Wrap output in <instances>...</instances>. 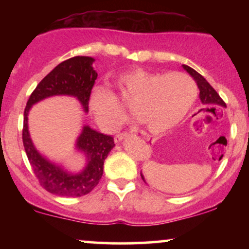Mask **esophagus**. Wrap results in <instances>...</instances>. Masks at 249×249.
Returning a JSON list of instances; mask_svg holds the SVG:
<instances>
[{"label": "esophagus", "instance_id": "1", "mask_svg": "<svg viewBox=\"0 0 249 249\" xmlns=\"http://www.w3.org/2000/svg\"><path fill=\"white\" fill-rule=\"evenodd\" d=\"M128 134H130V133H127V132L117 133L116 136H115V142H122L123 139H125V138H126V137H128Z\"/></svg>", "mask_w": 249, "mask_h": 249}]
</instances>
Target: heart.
<instances>
[{"label": "heart", "mask_w": 249, "mask_h": 249, "mask_svg": "<svg viewBox=\"0 0 249 249\" xmlns=\"http://www.w3.org/2000/svg\"><path fill=\"white\" fill-rule=\"evenodd\" d=\"M116 84L117 95L99 85L92 90L89 102L96 121L107 131L115 130L124 121V105L150 132H165L187 115L198 95L194 79L182 72L134 69L121 73Z\"/></svg>", "instance_id": "heart-1"}]
</instances>
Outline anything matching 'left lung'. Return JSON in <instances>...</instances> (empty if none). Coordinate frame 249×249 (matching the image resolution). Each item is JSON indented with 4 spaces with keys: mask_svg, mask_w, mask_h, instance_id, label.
<instances>
[{
    "mask_svg": "<svg viewBox=\"0 0 249 249\" xmlns=\"http://www.w3.org/2000/svg\"><path fill=\"white\" fill-rule=\"evenodd\" d=\"M182 67H184V69L193 77L194 81L196 82V85H198V88L200 90L199 98H200V101H201L202 105H204V107H226V103L222 101L221 97L219 96V93L216 92V91L214 90L212 87H211L210 83H208L206 79L204 78V77L200 75V73L196 72V70L192 69V68L187 67V65H182ZM142 180H144L142 174Z\"/></svg>",
    "mask_w": 249,
    "mask_h": 249,
    "instance_id": "left-lung-1",
    "label": "left lung"
}]
</instances>
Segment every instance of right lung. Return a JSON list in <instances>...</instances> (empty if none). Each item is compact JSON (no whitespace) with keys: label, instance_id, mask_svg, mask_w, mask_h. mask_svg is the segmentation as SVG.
<instances>
[{"label":"right lung","instance_id":"obj_1","mask_svg":"<svg viewBox=\"0 0 249 249\" xmlns=\"http://www.w3.org/2000/svg\"><path fill=\"white\" fill-rule=\"evenodd\" d=\"M93 62L92 57L76 56L59 63L38 83L24 110L22 139L25 153L39 185L48 192L59 196L77 198L85 196L98 185L103 176L104 160L115 146L113 137L97 132L90 126L83 127L76 147L85 154L88 162L82 172L72 174L45 159L36 150L28 130V113L36 103L59 95L76 97L88 112L91 90L97 79V72L92 68Z\"/></svg>","mask_w":249,"mask_h":249}]
</instances>
